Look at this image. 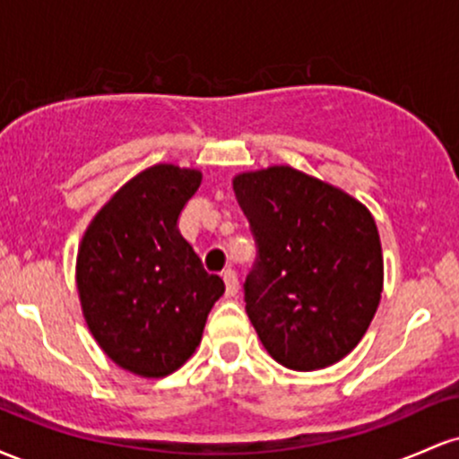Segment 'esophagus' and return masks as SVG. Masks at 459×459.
<instances>
[{"instance_id":"1","label":"esophagus","mask_w":459,"mask_h":459,"mask_svg":"<svg viewBox=\"0 0 459 459\" xmlns=\"http://www.w3.org/2000/svg\"><path fill=\"white\" fill-rule=\"evenodd\" d=\"M222 278L226 282V296H237V291H239V278H237V272L229 267V270L222 272Z\"/></svg>"}]
</instances>
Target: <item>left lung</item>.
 Segmentation results:
<instances>
[{"label": "left lung", "instance_id": "left-lung-1", "mask_svg": "<svg viewBox=\"0 0 459 459\" xmlns=\"http://www.w3.org/2000/svg\"><path fill=\"white\" fill-rule=\"evenodd\" d=\"M256 259L246 313L276 362L315 371L362 339L382 296L376 222L341 189L289 166L235 177Z\"/></svg>", "mask_w": 459, "mask_h": 459}]
</instances>
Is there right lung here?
Masks as SVG:
<instances>
[{
	"mask_svg": "<svg viewBox=\"0 0 459 459\" xmlns=\"http://www.w3.org/2000/svg\"><path fill=\"white\" fill-rule=\"evenodd\" d=\"M203 181L160 163L97 213L77 255L83 317L116 365L144 377L177 371L194 354L224 282L204 272L178 218Z\"/></svg>",
	"mask_w": 459,
	"mask_h": 459,
	"instance_id": "right-lung-1",
	"label": "right lung"
}]
</instances>
